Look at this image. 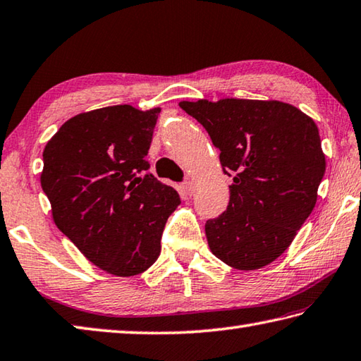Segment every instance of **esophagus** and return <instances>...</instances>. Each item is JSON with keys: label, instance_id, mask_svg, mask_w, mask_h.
Returning a JSON list of instances; mask_svg holds the SVG:
<instances>
[{"label": "esophagus", "instance_id": "1", "mask_svg": "<svg viewBox=\"0 0 361 361\" xmlns=\"http://www.w3.org/2000/svg\"><path fill=\"white\" fill-rule=\"evenodd\" d=\"M183 191H185L188 195H192L194 192H195V185H194V181L192 180H186V181H183Z\"/></svg>", "mask_w": 361, "mask_h": 361}]
</instances>
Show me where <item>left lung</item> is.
<instances>
[{"instance_id": "1", "label": "left lung", "mask_w": 361, "mask_h": 361, "mask_svg": "<svg viewBox=\"0 0 361 361\" xmlns=\"http://www.w3.org/2000/svg\"><path fill=\"white\" fill-rule=\"evenodd\" d=\"M180 107L205 128L233 178L227 209L205 224L209 249L238 270L271 264L316 205L325 173L316 123L279 101L200 99Z\"/></svg>"}]
</instances>
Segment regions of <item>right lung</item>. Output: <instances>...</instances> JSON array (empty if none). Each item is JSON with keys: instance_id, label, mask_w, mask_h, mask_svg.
Here are the masks:
<instances>
[{"instance_id": "right-lung-1", "label": "right lung", "mask_w": 361, "mask_h": 361, "mask_svg": "<svg viewBox=\"0 0 361 361\" xmlns=\"http://www.w3.org/2000/svg\"><path fill=\"white\" fill-rule=\"evenodd\" d=\"M159 112L91 110L64 123L44 148L41 185L56 227L115 276H134L154 264L166 222L181 202L147 172Z\"/></svg>"}]
</instances>
